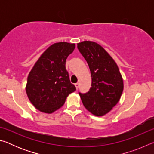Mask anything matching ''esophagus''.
I'll list each match as a JSON object with an SVG mask.
<instances>
[{"instance_id": "1", "label": "esophagus", "mask_w": 154, "mask_h": 154, "mask_svg": "<svg viewBox=\"0 0 154 154\" xmlns=\"http://www.w3.org/2000/svg\"><path fill=\"white\" fill-rule=\"evenodd\" d=\"M75 87H76V88H77V90L78 89V88H79V83H76L75 84Z\"/></svg>"}]
</instances>
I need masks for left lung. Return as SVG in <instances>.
Returning <instances> with one entry per match:
<instances>
[{
	"mask_svg": "<svg viewBox=\"0 0 154 154\" xmlns=\"http://www.w3.org/2000/svg\"><path fill=\"white\" fill-rule=\"evenodd\" d=\"M77 48L89 66L92 85L88 92L79 93L88 111L100 117L117 105L124 90L123 78L113 58L97 43L85 41Z\"/></svg>",
	"mask_w": 154,
	"mask_h": 154,
	"instance_id": "obj_1",
	"label": "left lung"
}]
</instances>
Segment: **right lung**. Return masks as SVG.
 <instances>
[{
    "instance_id": "obj_1",
    "label": "right lung",
    "mask_w": 154,
    "mask_h": 154,
    "mask_svg": "<svg viewBox=\"0 0 154 154\" xmlns=\"http://www.w3.org/2000/svg\"><path fill=\"white\" fill-rule=\"evenodd\" d=\"M75 48V43L52 44L29 72L26 92L30 103L38 111L54 113L63 106L68 96L76 90L65 66L66 58Z\"/></svg>"
}]
</instances>
